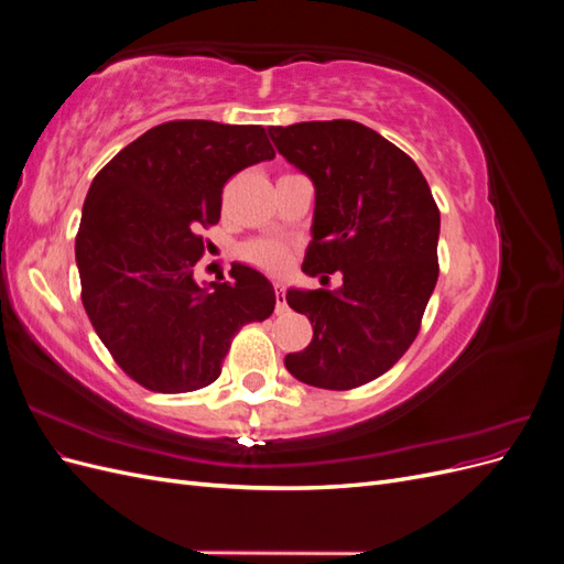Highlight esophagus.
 Here are the masks:
<instances>
[{"instance_id":"obj_1","label":"esophagus","mask_w":564,"mask_h":564,"mask_svg":"<svg viewBox=\"0 0 564 564\" xmlns=\"http://www.w3.org/2000/svg\"><path fill=\"white\" fill-rule=\"evenodd\" d=\"M275 311L284 313L286 311V296H284V286L275 284Z\"/></svg>"}]
</instances>
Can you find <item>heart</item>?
I'll use <instances>...</instances> for the list:
<instances>
[{"label":"heart","mask_w":564,"mask_h":564,"mask_svg":"<svg viewBox=\"0 0 564 564\" xmlns=\"http://www.w3.org/2000/svg\"><path fill=\"white\" fill-rule=\"evenodd\" d=\"M247 259L263 270H280L286 263V249L278 242H256L247 249Z\"/></svg>","instance_id":"1"}]
</instances>
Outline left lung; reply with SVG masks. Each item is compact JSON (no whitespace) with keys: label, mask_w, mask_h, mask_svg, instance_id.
<instances>
[{"label":"left lung","mask_w":564,"mask_h":564,"mask_svg":"<svg viewBox=\"0 0 564 564\" xmlns=\"http://www.w3.org/2000/svg\"><path fill=\"white\" fill-rule=\"evenodd\" d=\"M280 155L315 185L303 272L338 289H286L313 340L284 367L301 383L350 390L379 379L412 346L437 282L440 212L414 160L373 129L334 119L270 127Z\"/></svg>","instance_id":"8db88e82"}]
</instances>
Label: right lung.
I'll return each instance as SVG.
<instances>
[{"instance_id": "right-lung-1", "label": "right lung", "mask_w": 564, "mask_h": 564, "mask_svg": "<svg viewBox=\"0 0 564 564\" xmlns=\"http://www.w3.org/2000/svg\"><path fill=\"white\" fill-rule=\"evenodd\" d=\"M272 158L259 124L178 119L96 174L75 240L82 303L135 383L155 392L214 383L232 336L275 311V289L251 265L232 263V282L193 275L204 253L197 232L218 224L226 181Z\"/></svg>"}]
</instances>
